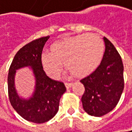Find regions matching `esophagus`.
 <instances>
[{
	"label": "esophagus",
	"instance_id": "1",
	"mask_svg": "<svg viewBox=\"0 0 132 132\" xmlns=\"http://www.w3.org/2000/svg\"><path fill=\"white\" fill-rule=\"evenodd\" d=\"M72 85H73L72 83H65V86H66V87L67 89H69Z\"/></svg>",
	"mask_w": 132,
	"mask_h": 132
}]
</instances>
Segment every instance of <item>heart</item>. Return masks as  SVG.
Segmentation results:
<instances>
[{
  "mask_svg": "<svg viewBox=\"0 0 132 132\" xmlns=\"http://www.w3.org/2000/svg\"><path fill=\"white\" fill-rule=\"evenodd\" d=\"M50 50L42 53L41 63L46 74L56 79L62 71V61L76 77L93 72L102 60L105 45L98 36L86 34L56 41Z\"/></svg>",
  "mask_w": 132,
  "mask_h": 132,
  "instance_id": "heart-1",
  "label": "heart"
}]
</instances>
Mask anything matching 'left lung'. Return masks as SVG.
<instances>
[{
    "label": "left lung",
    "instance_id": "1",
    "mask_svg": "<svg viewBox=\"0 0 132 132\" xmlns=\"http://www.w3.org/2000/svg\"><path fill=\"white\" fill-rule=\"evenodd\" d=\"M103 40L105 50L100 65L81 81L85 88L81 98L83 108L89 115L98 117L117 106L124 88L121 57L106 37Z\"/></svg>",
    "mask_w": 132,
    "mask_h": 132
}]
</instances>
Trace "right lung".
I'll list each match as a JSON object with an SVG mask.
<instances>
[{"mask_svg": "<svg viewBox=\"0 0 132 132\" xmlns=\"http://www.w3.org/2000/svg\"><path fill=\"white\" fill-rule=\"evenodd\" d=\"M49 36L35 39L23 46L12 60L8 74V93L15 111L24 120L34 123H43L51 120L58 111L60 99L66 91L63 83L54 81L45 72L40 57ZM30 68L35 85L31 96L25 98L18 93L15 75L18 70Z\"/></svg>", "mask_w": 132, "mask_h": 132, "instance_id": "obj_1", "label": "right lung"}]
</instances>
